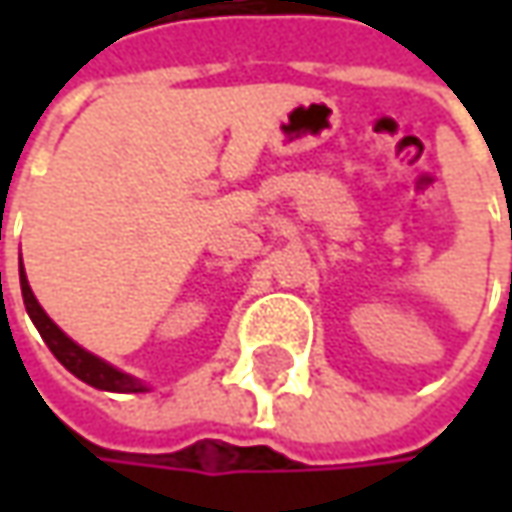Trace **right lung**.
<instances>
[{
  "instance_id": "obj_1",
  "label": "right lung",
  "mask_w": 512,
  "mask_h": 512,
  "mask_svg": "<svg viewBox=\"0 0 512 512\" xmlns=\"http://www.w3.org/2000/svg\"><path fill=\"white\" fill-rule=\"evenodd\" d=\"M19 285H22V299H25V310H28L30 322L36 325L39 336H42L45 344L50 347V353L65 364L76 379H82V382L90 384V387H99V390H110V393H145V390H148V384H142L139 379L128 376V373L116 370V367L105 362V359L88 353L85 347H79V344L73 342V339H68L59 327L53 325V319H50L48 313L42 310V305L36 302V296H33V290H30L28 285L25 270H19Z\"/></svg>"
}]
</instances>
